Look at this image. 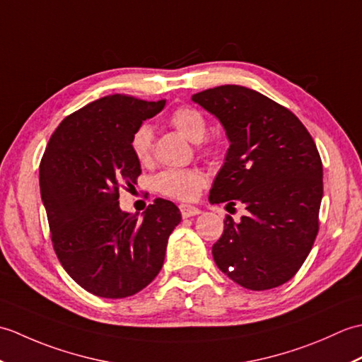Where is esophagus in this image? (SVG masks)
<instances>
[{"instance_id":"obj_1","label":"esophagus","mask_w":362,"mask_h":362,"mask_svg":"<svg viewBox=\"0 0 362 362\" xmlns=\"http://www.w3.org/2000/svg\"><path fill=\"white\" fill-rule=\"evenodd\" d=\"M179 209H180V213L183 218H191V216H196V214L201 213V210H199L197 206L188 205V204H180Z\"/></svg>"}]
</instances>
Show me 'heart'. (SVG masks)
Masks as SVG:
<instances>
[{
    "mask_svg": "<svg viewBox=\"0 0 362 362\" xmlns=\"http://www.w3.org/2000/svg\"><path fill=\"white\" fill-rule=\"evenodd\" d=\"M169 122L193 143L202 141L206 134L205 117L191 107H177L169 115ZM130 149L140 163H149L153 149V134L148 124H143L135 130L132 138H130ZM205 183L206 175L199 168L168 169V171L157 175L156 188L158 193L166 197L177 199V201H191L197 196Z\"/></svg>",
    "mask_w": 362,
    "mask_h": 362,
    "instance_id": "obj_1",
    "label": "heart"
}]
</instances>
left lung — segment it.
I'll return each mask as SVG.
<instances>
[{"label":"left lung","mask_w":362,"mask_h":362,"mask_svg":"<svg viewBox=\"0 0 362 362\" xmlns=\"http://www.w3.org/2000/svg\"><path fill=\"white\" fill-rule=\"evenodd\" d=\"M191 99L221 121L230 141L210 202L247 210L238 222L226 216L214 263L245 289L280 286L302 267L319 232L316 143L294 113L255 90L221 86Z\"/></svg>","instance_id":"1"}]
</instances>
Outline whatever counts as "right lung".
I'll use <instances>...</instances> for the list:
<instances>
[{
	"mask_svg": "<svg viewBox=\"0 0 362 362\" xmlns=\"http://www.w3.org/2000/svg\"><path fill=\"white\" fill-rule=\"evenodd\" d=\"M165 104L126 95L96 99L60 122L40 161L52 247L66 274L98 297L124 298L148 286L182 219L165 199H156L141 219L118 202L119 188L141 174L130 138Z\"/></svg>",
	"mask_w": 362,
	"mask_h": 362,
	"instance_id": "1",
	"label": "right lung"
}]
</instances>
